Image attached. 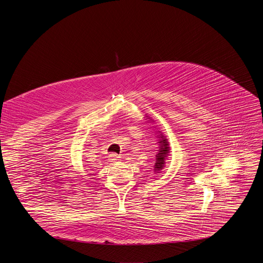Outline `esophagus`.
Masks as SVG:
<instances>
[{"label":"esophagus","mask_w":263,"mask_h":263,"mask_svg":"<svg viewBox=\"0 0 263 263\" xmlns=\"http://www.w3.org/2000/svg\"><path fill=\"white\" fill-rule=\"evenodd\" d=\"M109 161L112 162V163L119 161V156L117 154H110L109 155Z\"/></svg>","instance_id":"34e87169"}]
</instances>
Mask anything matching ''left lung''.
<instances>
[{
    "instance_id": "left-lung-1",
    "label": "left lung",
    "mask_w": 263,
    "mask_h": 263,
    "mask_svg": "<svg viewBox=\"0 0 263 263\" xmlns=\"http://www.w3.org/2000/svg\"><path fill=\"white\" fill-rule=\"evenodd\" d=\"M146 118L149 122L153 121L151 118H148V117H146ZM157 137L159 139L158 140L159 146H158L157 154H156V159H155L156 162H155V165H154V172L155 173H160V171L163 170V167H164L166 157L168 156V153H170V143L167 141V138L161 133V131H158Z\"/></svg>"
}]
</instances>
